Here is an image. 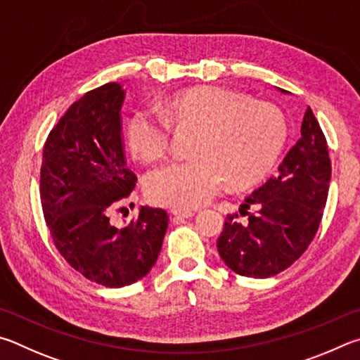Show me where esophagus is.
Wrapping results in <instances>:
<instances>
[{
    "mask_svg": "<svg viewBox=\"0 0 360 360\" xmlns=\"http://www.w3.org/2000/svg\"><path fill=\"white\" fill-rule=\"evenodd\" d=\"M170 213H172V215L176 218H193L194 215H196V212L194 210H181V209H174Z\"/></svg>",
    "mask_w": 360,
    "mask_h": 360,
    "instance_id": "esophagus-1",
    "label": "esophagus"
}]
</instances>
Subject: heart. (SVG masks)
I'll return each mask as SVG.
<instances>
[{
  "instance_id": "obj_1",
  "label": "heart",
  "mask_w": 360,
  "mask_h": 360,
  "mask_svg": "<svg viewBox=\"0 0 360 360\" xmlns=\"http://www.w3.org/2000/svg\"><path fill=\"white\" fill-rule=\"evenodd\" d=\"M196 126L194 156L158 167L145 179L147 198L158 205L196 209L221 191L259 181L278 160L286 123L275 105L248 101L219 86H199L174 94L161 113L136 112L128 124L131 150L143 161L166 155L172 124Z\"/></svg>"
}]
</instances>
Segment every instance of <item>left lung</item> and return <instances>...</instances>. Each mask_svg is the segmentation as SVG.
<instances>
[{"mask_svg": "<svg viewBox=\"0 0 360 360\" xmlns=\"http://www.w3.org/2000/svg\"><path fill=\"white\" fill-rule=\"evenodd\" d=\"M300 134L278 174L245 199L240 215L247 221L237 213L226 217L217 247L238 275L269 278L283 272L305 253L319 229L332 166L326 136L310 107Z\"/></svg>", "mask_w": 360, "mask_h": 360, "instance_id": "1", "label": "left lung"}]
</instances>
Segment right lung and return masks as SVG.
Wrapping results in <instances>:
<instances>
[{
    "label": "right lung",
    "mask_w": 360,
    "mask_h": 360,
    "mask_svg": "<svg viewBox=\"0 0 360 360\" xmlns=\"http://www.w3.org/2000/svg\"><path fill=\"white\" fill-rule=\"evenodd\" d=\"M123 86L110 82L85 93L53 126L44 145L41 204L56 250L86 280L123 288L143 278L160 255L169 215L142 207L118 226L137 176L126 162Z\"/></svg>",
    "instance_id": "obj_1"
}]
</instances>
